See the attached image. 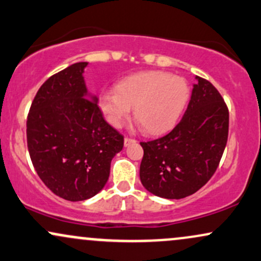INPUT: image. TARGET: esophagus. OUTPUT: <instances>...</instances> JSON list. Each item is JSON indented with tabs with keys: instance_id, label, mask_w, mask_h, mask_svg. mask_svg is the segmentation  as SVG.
<instances>
[{
	"instance_id": "1",
	"label": "esophagus",
	"mask_w": 261,
	"mask_h": 261,
	"mask_svg": "<svg viewBox=\"0 0 261 261\" xmlns=\"http://www.w3.org/2000/svg\"><path fill=\"white\" fill-rule=\"evenodd\" d=\"M135 142H136V141H135L134 139H128V137H125V139H124V146H125V147L133 145V143H135Z\"/></svg>"
}]
</instances>
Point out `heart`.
I'll list each match as a JSON object with an SVG mask.
<instances>
[{"label": "heart", "mask_w": 261, "mask_h": 261, "mask_svg": "<svg viewBox=\"0 0 261 261\" xmlns=\"http://www.w3.org/2000/svg\"><path fill=\"white\" fill-rule=\"evenodd\" d=\"M189 98L182 77L161 71L131 74L116 83L115 92H103L98 107L113 127H121L134 108V118L151 135L166 133L180 118Z\"/></svg>", "instance_id": "b5f03b06"}]
</instances>
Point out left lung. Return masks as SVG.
Wrapping results in <instances>:
<instances>
[{
    "mask_svg": "<svg viewBox=\"0 0 261 261\" xmlns=\"http://www.w3.org/2000/svg\"><path fill=\"white\" fill-rule=\"evenodd\" d=\"M187 112L161 139L141 142L140 179L145 189L163 199L193 195L216 172L228 139L229 113L208 81L195 77Z\"/></svg>",
    "mask_w": 261,
    "mask_h": 261,
    "instance_id": "8db88e82",
    "label": "left lung"
}]
</instances>
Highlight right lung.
<instances>
[{
    "label": "right lung",
    "mask_w": 261,
    "mask_h": 261,
    "mask_svg": "<svg viewBox=\"0 0 261 261\" xmlns=\"http://www.w3.org/2000/svg\"><path fill=\"white\" fill-rule=\"evenodd\" d=\"M88 62H77L44 82L27 119V142L38 175L68 201L91 199L104 188L124 137L104 120L86 87Z\"/></svg>",
    "instance_id": "right-lung-1"
}]
</instances>
